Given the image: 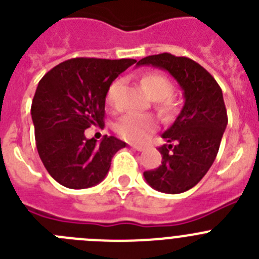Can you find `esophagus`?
I'll use <instances>...</instances> for the list:
<instances>
[{
	"label": "esophagus",
	"mask_w": 259,
	"mask_h": 259,
	"mask_svg": "<svg viewBox=\"0 0 259 259\" xmlns=\"http://www.w3.org/2000/svg\"><path fill=\"white\" fill-rule=\"evenodd\" d=\"M129 146L132 147V148H134V150H137V151H143L144 150V146H142V144H138V143H129Z\"/></svg>",
	"instance_id": "1"
}]
</instances>
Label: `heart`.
Masks as SVG:
<instances>
[{"label":"heart","instance_id":"b5f03b06","mask_svg":"<svg viewBox=\"0 0 259 259\" xmlns=\"http://www.w3.org/2000/svg\"><path fill=\"white\" fill-rule=\"evenodd\" d=\"M141 83L144 92L150 95L153 101H160L158 107H160L161 112L169 113L173 109V102L167 98L173 94L174 88L173 83L170 82L165 76L155 73V72L146 73L141 78ZM117 85L118 82L116 81L109 86L108 93H107V103L109 106L113 104V95H115ZM156 125H157V122L151 116L127 113L116 122L115 129L122 138L127 139V141L141 142L146 139L156 129Z\"/></svg>","mask_w":259,"mask_h":259}]
</instances>
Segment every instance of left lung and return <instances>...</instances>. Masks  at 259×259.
I'll use <instances>...</instances> for the list:
<instances>
[{
  "instance_id": "left-lung-1",
  "label": "left lung",
  "mask_w": 259,
  "mask_h": 259,
  "mask_svg": "<svg viewBox=\"0 0 259 259\" xmlns=\"http://www.w3.org/2000/svg\"><path fill=\"white\" fill-rule=\"evenodd\" d=\"M137 66L165 69L183 90L185 106L162 134L167 143L158 147L161 165L143 176L153 190L185 192L208 173L220 150L228 121L222 90L213 76L190 58L162 53L143 58Z\"/></svg>"
}]
</instances>
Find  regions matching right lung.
<instances>
[{"label":"right lung","instance_id":"right-lung-1","mask_svg":"<svg viewBox=\"0 0 259 259\" xmlns=\"http://www.w3.org/2000/svg\"><path fill=\"white\" fill-rule=\"evenodd\" d=\"M135 59L73 58L41 78L31 115L39 158L53 178L72 190L98 185L106 178L111 160L126 143L107 137L98 143L85 130L104 125L109 86Z\"/></svg>","mask_w":259,"mask_h":259}]
</instances>
